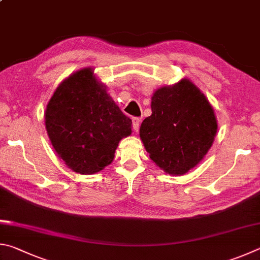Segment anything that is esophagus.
<instances>
[{
    "instance_id": "34e87169",
    "label": "esophagus",
    "mask_w": 260,
    "mask_h": 260,
    "mask_svg": "<svg viewBox=\"0 0 260 260\" xmlns=\"http://www.w3.org/2000/svg\"><path fill=\"white\" fill-rule=\"evenodd\" d=\"M140 122H142V120H140L139 117H134L133 118V126H134V130L136 131V133H138Z\"/></svg>"
}]
</instances>
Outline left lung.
Returning <instances> with one entry per match:
<instances>
[{
    "label": "left lung",
    "instance_id": "left-lung-1",
    "mask_svg": "<svg viewBox=\"0 0 260 260\" xmlns=\"http://www.w3.org/2000/svg\"><path fill=\"white\" fill-rule=\"evenodd\" d=\"M151 107L139 130L149 157L168 174H186L212 146L218 127L213 108L187 79L157 89Z\"/></svg>",
    "mask_w": 260,
    "mask_h": 260
}]
</instances>
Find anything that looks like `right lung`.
I'll return each mask as SVG.
<instances>
[{
  "mask_svg": "<svg viewBox=\"0 0 260 260\" xmlns=\"http://www.w3.org/2000/svg\"><path fill=\"white\" fill-rule=\"evenodd\" d=\"M45 127L54 151L74 172L91 175L111 165L120 140L130 136L122 113L92 68L63 80L45 109Z\"/></svg>",
  "mask_w": 260,
  "mask_h": 260,
  "instance_id": "add662e5",
  "label": "right lung"
}]
</instances>
